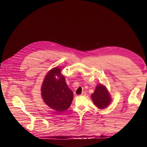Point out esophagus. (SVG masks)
<instances>
[{
	"instance_id": "34e87169",
	"label": "esophagus",
	"mask_w": 147,
	"mask_h": 147,
	"mask_svg": "<svg viewBox=\"0 0 147 147\" xmlns=\"http://www.w3.org/2000/svg\"><path fill=\"white\" fill-rule=\"evenodd\" d=\"M86 94V93H85V92H82V94H81V96H85Z\"/></svg>"
}]
</instances>
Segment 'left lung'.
Here are the masks:
<instances>
[{"label":"left lung","instance_id":"obj_1","mask_svg":"<svg viewBox=\"0 0 147 147\" xmlns=\"http://www.w3.org/2000/svg\"><path fill=\"white\" fill-rule=\"evenodd\" d=\"M95 105L99 109H104L111 101L110 95L106 88L100 84L96 87L95 90L91 95Z\"/></svg>","mask_w":147,"mask_h":147}]
</instances>
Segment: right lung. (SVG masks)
I'll list each match as a JSON object with an SVG mask.
<instances>
[{
  "label": "right lung",
  "instance_id": "right-lung-1",
  "mask_svg": "<svg viewBox=\"0 0 147 147\" xmlns=\"http://www.w3.org/2000/svg\"><path fill=\"white\" fill-rule=\"evenodd\" d=\"M60 68L55 67L46 76L42 86V96L44 102L52 109L64 111L70 106L73 92L68 88L65 78L61 75ZM59 78L57 79L55 76Z\"/></svg>",
  "mask_w": 147,
  "mask_h": 147
}]
</instances>
